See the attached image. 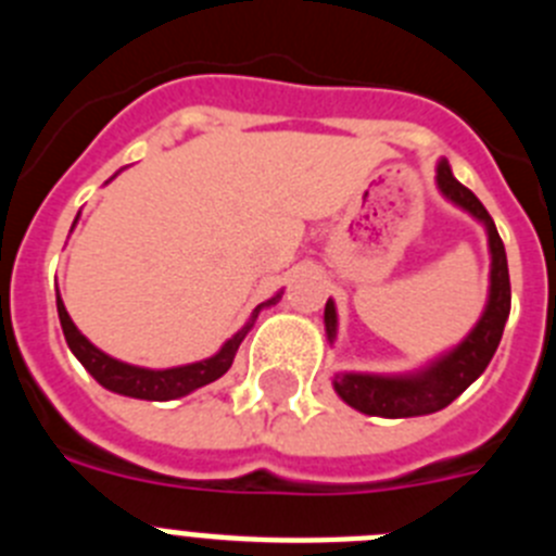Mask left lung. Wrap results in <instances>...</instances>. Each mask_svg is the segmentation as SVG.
<instances>
[{
	"label": "left lung",
	"instance_id": "obj_1",
	"mask_svg": "<svg viewBox=\"0 0 556 556\" xmlns=\"http://www.w3.org/2000/svg\"><path fill=\"white\" fill-rule=\"evenodd\" d=\"M437 189L445 200L456 208L468 211L476 223L484 225L488 230V248H490V292L484 312L479 323L470 328V333L462 339L459 345L451 351L440 353L431 358L429 365L412 372H397V376H381V372H337L333 376V390L353 409L365 412L376 417H417L440 412L459 397L462 392L473 384L481 372L488 370L490 358L501 342V333L507 326L509 317V269L504 242H501L498 230H495L493 217L488 208L479 203L468 186H462L454 178L448 161L437 164ZM326 337L333 345L337 339V306L328 298L326 303Z\"/></svg>",
	"mask_w": 556,
	"mask_h": 556
}]
</instances>
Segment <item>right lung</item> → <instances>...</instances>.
<instances>
[{
    "label": "right lung",
    "mask_w": 556,
    "mask_h": 556,
    "mask_svg": "<svg viewBox=\"0 0 556 556\" xmlns=\"http://www.w3.org/2000/svg\"><path fill=\"white\" fill-rule=\"evenodd\" d=\"M281 294L283 292H278L275 298H269L267 303L255 306L253 314H250V320L244 323V326L239 328L214 356L191 362V365L166 367V370H150V367L127 365V362H119V358H113L108 356L105 351H100L94 342H88V339L77 331V326L72 323V317H68L66 306H63L61 294H58V317H61V328L63 337H66L68 351L75 353L77 362L97 378V384L116 392V395L139 397V401H175V397L189 395V392L200 390V387L211 384V381H217L219 376H225V372L230 370V365H233V356L236 351H239V345H242V339L248 337V331L253 328L258 312L281 301Z\"/></svg>",
    "instance_id": "add662e5"
}]
</instances>
